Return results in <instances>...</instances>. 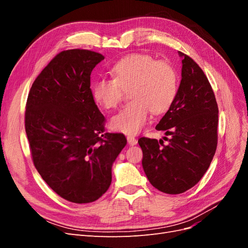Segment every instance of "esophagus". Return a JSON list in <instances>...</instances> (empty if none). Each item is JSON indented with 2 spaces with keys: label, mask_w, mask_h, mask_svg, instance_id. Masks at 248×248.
<instances>
[{
  "label": "esophagus",
  "mask_w": 248,
  "mask_h": 248,
  "mask_svg": "<svg viewBox=\"0 0 248 248\" xmlns=\"http://www.w3.org/2000/svg\"><path fill=\"white\" fill-rule=\"evenodd\" d=\"M127 141H128V144H129L130 146L137 145V142H138L137 139L134 138V137H132V136H128V137H127Z\"/></svg>",
  "instance_id": "esophagus-1"
}]
</instances>
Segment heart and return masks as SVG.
Returning <instances> with one entry per match:
<instances>
[{
	"label": "heart",
	"instance_id": "b5f03b06",
	"mask_svg": "<svg viewBox=\"0 0 248 248\" xmlns=\"http://www.w3.org/2000/svg\"><path fill=\"white\" fill-rule=\"evenodd\" d=\"M112 78H100L93 86L95 101L106 109H115L129 92L132 100L110 120L116 131L136 134L147 123L149 110L153 114L167 111L178 92V76L167 61L145 54L123 58L111 68Z\"/></svg>",
	"mask_w": 248,
	"mask_h": 248
}]
</instances>
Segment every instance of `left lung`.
Instances as JSON below:
<instances>
[{
    "label": "left lung",
    "instance_id": "obj_1",
    "mask_svg": "<svg viewBox=\"0 0 248 248\" xmlns=\"http://www.w3.org/2000/svg\"><path fill=\"white\" fill-rule=\"evenodd\" d=\"M177 96L156 125L170 136L169 142L140 138L142 169L155 188L179 194L196 185L210 167L217 147L218 107L201 67L183 52ZM167 138H164L166 140Z\"/></svg>",
    "mask_w": 248,
    "mask_h": 248
}]
</instances>
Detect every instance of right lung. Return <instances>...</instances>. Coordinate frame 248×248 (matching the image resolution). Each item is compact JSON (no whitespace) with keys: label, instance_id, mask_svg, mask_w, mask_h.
Listing matches in <instances>:
<instances>
[{"label":"right lung","instance_id":"1","mask_svg":"<svg viewBox=\"0 0 248 248\" xmlns=\"http://www.w3.org/2000/svg\"><path fill=\"white\" fill-rule=\"evenodd\" d=\"M104 57L88 49L58 54L29 92L25 127L36 170L60 197L76 204L98 200L127 140L104 129L93 98L91 72Z\"/></svg>","mask_w":248,"mask_h":248}]
</instances>
